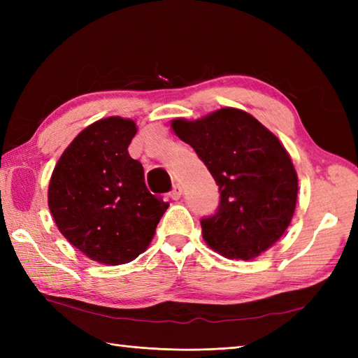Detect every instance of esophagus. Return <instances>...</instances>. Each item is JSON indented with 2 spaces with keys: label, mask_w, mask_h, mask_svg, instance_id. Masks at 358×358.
I'll return each mask as SVG.
<instances>
[{
  "label": "esophagus",
  "mask_w": 358,
  "mask_h": 358,
  "mask_svg": "<svg viewBox=\"0 0 358 358\" xmlns=\"http://www.w3.org/2000/svg\"><path fill=\"white\" fill-rule=\"evenodd\" d=\"M181 194H183V189H181L180 185H175V186L172 187V192H171L169 195H171L172 200H178L180 196H181Z\"/></svg>",
  "instance_id": "esophagus-1"
}]
</instances>
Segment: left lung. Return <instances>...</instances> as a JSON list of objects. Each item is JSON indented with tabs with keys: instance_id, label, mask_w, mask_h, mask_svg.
I'll return each instance as SVG.
<instances>
[{
	"instance_id": "obj_1",
	"label": "left lung",
	"mask_w": 358,
	"mask_h": 358,
	"mask_svg": "<svg viewBox=\"0 0 358 358\" xmlns=\"http://www.w3.org/2000/svg\"><path fill=\"white\" fill-rule=\"evenodd\" d=\"M171 127L194 148L220 189L217 214L201 220L206 245L245 262L275 245L291 224L299 195V177L278 136L235 108L175 118Z\"/></svg>"
}]
</instances>
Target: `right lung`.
<instances>
[{"instance_id": "right-lung-1", "label": "right lung", "mask_w": 358, "mask_h": 358, "mask_svg": "<svg viewBox=\"0 0 358 358\" xmlns=\"http://www.w3.org/2000/svg\"><path fill=\"white\" fill-rule=\"evenodd\" d=\"M138 127L108 117L75 136L52 172L48 203L57 227L90 260L124 264L150 245L169 203L152 195L129 155Z\"/></svg>"}]
</instances>
